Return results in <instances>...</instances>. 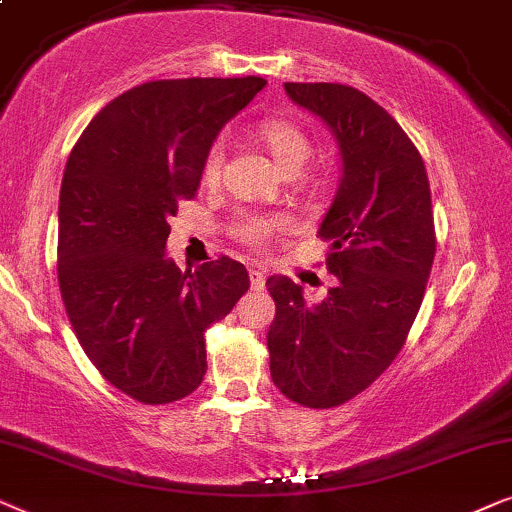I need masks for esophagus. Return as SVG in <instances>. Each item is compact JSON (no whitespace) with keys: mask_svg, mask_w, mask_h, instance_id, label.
<instances>
[{"mask_svg":"<svg viewBox=\"0 0 512 512\" xmlns=\"http://www.w3.org/2000/svg\"><path fill=\"white\" fill-rule=\"evenodd\" d=\"M250 288L252 290H264V274L260 269H250Z\"/></svg>","mask_w":512,"mask_h":512,"instance_id":"esophagus-1","label":"esophagus"}]
</instances>
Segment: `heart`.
<instances>
[{"label": "heart", "mask_w": 512, "mask_h": 512, "mask_svg": "<svg viewBox=\"0 0 512 512\" xmlns=\"http://www.w3.org/2000/svg\"><path fill=\"white\" fill-rule=\"evenodd\" d=\"M260 138L269 154L274 156L278 168L285 175H297L311 154V142L304 131H299L295 124L288 121H264L260 126ZM222 168V142H215L206 156V166H203V180L215 182L220 177ZM288 227L285 217H269V215H245L234 224V236L238 241L262 248L276 231Z\"/></svg>", "instance_id": "heart-1"}]
</instances>
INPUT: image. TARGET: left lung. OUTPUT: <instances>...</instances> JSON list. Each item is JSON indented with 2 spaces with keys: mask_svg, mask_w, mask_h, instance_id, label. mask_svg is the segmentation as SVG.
Returning a JSON list of instances; mask_svg holds the SVG:
<instances>
[{
  "mask_svg": "<svg viewBox=\"0 0 512 512\" xmlns=\"http://www.w3.org/2000/svg\"><path fill=\"white\" fill-rule=\"evenodd\" d=\"M335 135L342 177L318 236L337 278L318 304L271 276V379L290 400L327 410L365 391L403 349L435 257L431 187L421 154L384 107L342 84H285Z\"/></svg>",
  "mask_w": 512,
  "mask_h": 512,
  "instance_id": "1",
  "label": "left lung"
}]
</instances>
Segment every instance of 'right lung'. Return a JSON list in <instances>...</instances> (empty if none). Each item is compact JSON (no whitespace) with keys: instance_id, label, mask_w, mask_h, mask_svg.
<instances>
[{"instance_id":"1","label":"right lung","mask_w":512,"mask_h":512,"mask_svg":"<svg viewBox=\"0 0 512 512\" xmlns=\"http://www.w3.org/2000/svg\"><path fill=\"white\" fill-rule=\"evenodd\" d=\"M262 77L147 81L107 102L67 159L58 203V283L81 349L145 405L199 388L206 337L250 288L220 257L182 274L166 257L170 217L194 199L227 121Z\"/></svg>"}]
</instances>
